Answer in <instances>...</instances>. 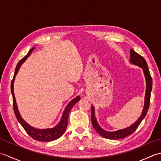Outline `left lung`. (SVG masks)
I'll return each mask as SVG.
<instances>
[{
    "label": "left lung",
    "mask_w": 161,
    "mask_h": 161,
    "mask_svg": "<svg viewBox=\"0 0 161 161\" xmlns=\"http://www.w3.org/2000/svg\"><path fill=\"white\" fill-rule=\"evenodd\" d=\"M130 61L131 63L137 65L140 67H141L143 69L144 72L145 76L146 78V82H147V88H146V94H145V106L144 108L142 113V115L139 119L136 121L134 124L132 125L131 126L128 128H126L124 129L118 130L114 132H108L102 129L100 126H99L98 123L96 121V119L95 117V112H94V108L93 107H91V122L93 125V128L95 129L99 134H100L102 137L108 139H112V140H116V139H121L124 138L125 137H127L128 136L131 135L136 131V129L138 127L139 125L147 115V113L150 104V97H151V91L152 89V78L150 75L149 68L147 64L146 60L143 58L141 55L139 54L136 53L134 50L131 49L130 50Z\"/></svg>",
    "instance_id": "1"
}]
</instances>
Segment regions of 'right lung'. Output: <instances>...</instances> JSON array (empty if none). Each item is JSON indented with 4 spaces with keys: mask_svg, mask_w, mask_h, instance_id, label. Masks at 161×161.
Listing matches in <instances>:
<instances>
[{
    "mask_svg": "<svg viewBox=\"0 0 161 161\" xmlns=\"http://www.w3.org/2000/svg\"><path fill=\"white\" fill-rule=\"evenodd\" d=\"M33 50H34V47H32V48L29 51L28 53L27 54V55L24 57L23 59H20L19 61V63L16 65L14 75V77L11 82V92L12 94V99H13V108L18 121L19 122L20 124L21 125L23 129H25V131L28 133V134L30 136V137H32L33 139L36 140V141L50 142V141H54V140L58 139L64 134V133L65 132V131H66V127H67L68 114H69V112L71 110V108L73 107V106L76 104L78 101L80 100V97L77 96L69 102V104L67 105V107H66V108H65L61 121L59 122V124L55 126V127L52 128V129H37L32 127L31 126H30L29 125L27 124V123L23 120V118L20 117L19 112L18 111V108H17L15 96H14V89H13L14 81L15 76L16 75L17 73H18V71L19 70L20 66H21V64L26 60L27 57L30 56V53H32V51Z\"/></svg>",
    "mask_w": 161,
    "mask_h": 161,
    "instance_id": "right-lung-1",
    "label": "right lung"
}]
</instances>
